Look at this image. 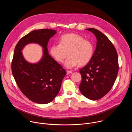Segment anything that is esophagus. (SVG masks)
<instances>
[{
    "mask_svg": "<svg viewBox=\"0 0 132 132\" xmlns=\"http://www.w3.org/2000/svg\"><path fill=\"white\" fill-rule=\"evenodd\" d=\"M66 72H67V75H69V74L71 73L72 72V71H71V70H67Z\"/></svg>",
    "mask_w": 132,
    "mask_h": 132,
    "instance_id": "esophagus-1",
    "label": "esophagus"
}]
</instances>
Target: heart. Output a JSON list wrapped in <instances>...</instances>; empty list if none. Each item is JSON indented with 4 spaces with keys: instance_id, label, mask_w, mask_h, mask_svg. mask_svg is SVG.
I'll return each instance as SVG.
<instances>
[{
    "instance_id": "heart-1",
    "label": "heart",
    "mask_w": 132,
    "mask_h": 132,
    "mask_svg": "<svg viewBox=\"0 0 132 132\" xmlns=\"http://www.w3.org/2000/svg\"><path fill=\"white\" fill-rule=\"evenodd\" d=\"M50 52L53 57L62 63L68 55L65 66L68 68L78 65L82 66L91 60L94 53V46L89 40L77 34L70 33L62 35L59 44L52 45Z\"/></svg>"
}]
</instances>
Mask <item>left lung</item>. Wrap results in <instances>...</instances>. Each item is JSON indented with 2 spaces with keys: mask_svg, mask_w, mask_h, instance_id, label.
<instances>
[{
  "mask_svg": "<svg viewBox=\"0 0 132 132\" xmlns=\"http://www.w3.org/2000/svg\"><path fill=\"white\" fill-rule=\"evenodd\" d=\"M97 37V46L91 60L79 70L81 81L79 89L86 98L99 100L110 91L119 71L117 50L103 33L94 29H87Z\"/></svg>",
  "mask_w": 132,
  "mask_h": 132,
  "instance_id": "obj_1",
  "label": "left lung"
}]
</instances>
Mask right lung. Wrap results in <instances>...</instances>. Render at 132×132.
I'll return each instance as SVG.
<instances>
[{"label": "right lung", "instance_id": "obj_1", "mask_svg": "<svg viewBox=\"0 0 132 132\" xmlns=\"http://www.w3.org/2000/svg\"><path fill=\"white\" fill-rule=\"evenodd\" d=\"M56 31L48 29L30 32L19 41L13 53L11 70L14 80L23 95L31 101L39 104L51 102L59 93L66 70L49 55L47 43ZM35 43L43 47V58L39 63L31 64L24 59L23 47Z\"/></svg>", "mask_w": 132, "mask_h": 132}]
</instances>
